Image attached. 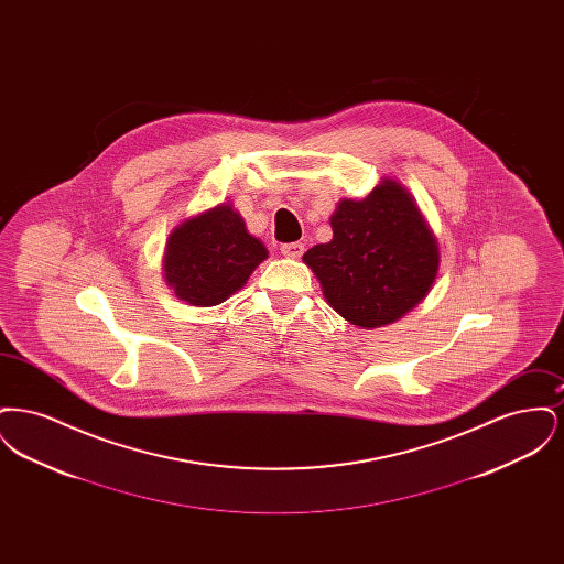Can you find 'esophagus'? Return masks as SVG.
<instances>
[{"label": "esophagus", "instance_id": "34e87169", "mask_svg": "<svg viewBox=\"0 0 564 564\" xmlns=\"http://www.w3.org/2000/svg\"><path fill=\"white\" fill-rule=\"evenodd\" d=\"M281 253L285 258H300L304 253V245L302 242H285V245H281Z\"/></svg>", "mask_w": 564, "mask_h": 564}]
</instances>
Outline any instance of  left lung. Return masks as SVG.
Segmentation results:
<instances>
[{"mask_svg": "<svg viewBox=\"0 0 564 564\" xmlns=\"http://www.w3.org/2000/svg\"><path fill=\"white\" fill-rule=\"evenodd\" d=\"M334 239L315 245L304 262L317 274L329 306L359 327L403 317L431 290L437 245L410 198L384 180L364 200H340Z\"/></svg>", "mask_w": 564, "mask_h": 564, "instance_id": "1", "label": "left lung"}]
</instances>
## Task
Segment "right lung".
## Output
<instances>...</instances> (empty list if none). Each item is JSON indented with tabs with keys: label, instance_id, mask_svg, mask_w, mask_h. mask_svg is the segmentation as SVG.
<instances>
[{
	"label": "right lung",
	"instance_id": "obj_1",
	"mask_svg": "<svg viewBox=\"0 0 564 564\" xmlns=\"http://www.w3.org/2000/svg\"><path fill=\"white\" fill-rule=\"evenodd\" d=\"M269 251L230 205L184 221L166 242L164 276L180 300L215 306L247 283Z\"/></svg>",
	"mask_w": 564,
	"mask_h": 564
}]
</instances>
